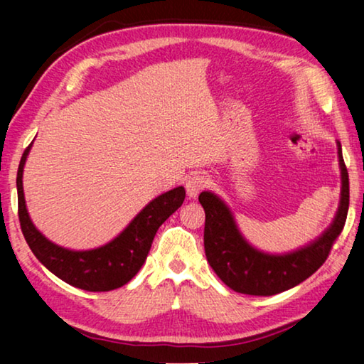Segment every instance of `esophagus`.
<instances>
[{
	"instance_id": "34e87169",
	"label": "esophagus",
	"mask_w": 364,
	"mask_h": 364,
	"mask_svg": "<svg viewBox=\"0 0 364 364\" xmlns=\"http://www.w3.org/2000/svg\"><path fill=\"white\" fill-rule=\"evenodd\" d=\"M208 184V178L204 176V175H193L189 176L186 180V193H188V197L189 199H196L197 194L200 193L202 189H204Z\"/></svg>"
}]
</instances>
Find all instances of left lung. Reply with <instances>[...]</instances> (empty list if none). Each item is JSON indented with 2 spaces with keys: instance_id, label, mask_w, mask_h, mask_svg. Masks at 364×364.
I'll return each mask as SVG.
<instances>
[{
  "instance_id": "8db88e82",
  "label": "left lung",
  "mask_w": 364,
  "mask_h": 364,
  "mask_svg": "<svg viewBox=\"0 0 364 364\" xmlns=\"http://www.w3.org/2000/svg\"><path fill=\"white\" fill-rule=\"evenodd\" d=\"M337 149L342 191L336 218L318 239L289 254L271 255L252 247L239 232L225 202L210 191L200 193L199 202L205 210L204 247L207 262L228 287L247 295H274L310 278L326 262L332 244L343 230L350 200L348 171L338 141Z\"/></svg>"
}]
</instances>
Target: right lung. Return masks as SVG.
<instances>
[{
    "label": "right lung",
    "instance_id": "1",
    "mask_svg": "<svg viewBox=\"0 0 364 364\" xmlns=\"http://www.w3.org/2000/svg\"><path fill=\"white\" fill-rule=\"evenodd\" d=\"M30 147L32 144L22 154L16 183L21 228L33 255L59 279L83 291L107 292L125 286L146 262L160 225L181 207L186 191L183 186H178L156 197L119 236L102 247L69 250L43 236L28 217L22 188V173Z\"/></svg>",
    "mask_w": 364,
    "mask_h": 364
}]
</instances>
